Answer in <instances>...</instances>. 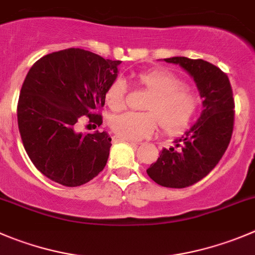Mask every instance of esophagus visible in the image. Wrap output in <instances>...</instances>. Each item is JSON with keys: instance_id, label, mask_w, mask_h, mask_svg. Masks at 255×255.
<instances>
[{"instance_id": "obj_1", "label": "esophagus", "mask_w": 255, "mask_h": 255, "mask_svg": "<svg viewBox=\"0 0 255 255\" xmlns=\"http://www.w3.org/2000/svg\"><path fill=\"white\" fill-rule=\"evenodd\" d=\"M113 141H114V142H118V141H126V142H130V144H137V142L132 141V140L124 139V137H120V136H114V137H113Z\"/></svg>"}]
</instances>
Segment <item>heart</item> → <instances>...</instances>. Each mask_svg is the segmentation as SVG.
Here are the masks:
<instances>
[{"mask_svg": "<svg viewBox=\"0 0 255 255\" xmlns=\"http://www.w3.org/2000/svg\"><path fill=\"white\" fill-rule=\"evenodd\" d=\"M139 86L151 94L144 110L147 113H125L111 119L110 128L118 136L140 140L156 130L157 123L165 134L176 135L185 130L199 106V98L184 86L180 77L165 69H152L136 75ZM128 85L116 79L109 86L105 100L113 110H123L126 105Z\"/></svg>", "mask_w": 255, "mask_h": 255, "instance_id": "heart-1", "label": "heart"}]
</instances>
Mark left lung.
Here are the masks:
<instances>
[{
  "label": "left lung",
  "mask_w": 255,
  "mask_h": 255,
  "mask_svg": "<svg viewBox=\"0 0 255 255\" xmlns=\"http://www.w3.org/2000/svg\"><path fill=\"white\" fill-rule=\"evenodd\" d=\"M180 65L193 76L203 101L202 115L185 135L176 139L175 147L162 149L160 157L146 173L166 188H186L202 180L224 155L234 128V99L227 74L202 59H164Z\"/></svg>",
  "instance_id": "left-lung-1"
}]
</instances>
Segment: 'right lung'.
Masks as SVG:
<instances>
[{
	"label": "right lung",
	"instance_id": "add662e5",
	"mask_svg": "<svg viewBox=\"0 0 255 255\" xmlns=\"http://www.w3.org/2000/svg\"><path fill=\"white\" fill-rule=\"evenodd\" d=\"M121 61L105 60L82 48H66L41 57L21 87L17 123L33 165L50 180L79 186L95 178L108 161V132L79 134L86 116L100 126V110Z\"/></svg>",
	"mask_w": 255,
	"mask_h": 255
}]
</instances>
